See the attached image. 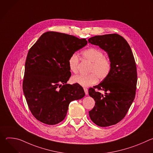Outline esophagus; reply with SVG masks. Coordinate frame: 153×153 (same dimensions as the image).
Masks as SVG:
<instances>
[{
  "mask_svg": "<svg viewBox=\"0 0 153 153\" xmlns=\"http://www.w3.org/2000/svg\"><path fill=\"white\" fill-rule=\"evenodd\" d=\"M83 90H84V91H85V94H86V95H88V89H87L86 88H84Z\"/></svg>",
  "mask_w": 153,
  "mask_h": 153,
  "instance_id": "esophagus-1",
  "label": "esophagus"
}]
</instances>
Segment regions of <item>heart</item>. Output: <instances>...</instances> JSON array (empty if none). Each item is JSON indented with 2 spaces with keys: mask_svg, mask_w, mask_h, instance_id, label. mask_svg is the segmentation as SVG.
<instances>
[{
  "mask_svg": "<svg viewBox=\"0 0 153 153\" xmlns=\"http://www.w3.org/2000/svg\"><path fill=\"white\" fill-rule=\"evenodd\" d=\"M83 59L91 62L88 74H79L73 77L74 82L82 86H89L95 84L99 79L103 80L108 77L111 70V62L103 53L96 48H89L82 52ZM79 57L76 53L72 54L68 59L70 70L74 73L78 72Z\"/></svg>",
  "mask_w": 153,
  "mask_h": 153,
  "instance_id": "heart-1",
  "label": "heart"
}]
</instances>
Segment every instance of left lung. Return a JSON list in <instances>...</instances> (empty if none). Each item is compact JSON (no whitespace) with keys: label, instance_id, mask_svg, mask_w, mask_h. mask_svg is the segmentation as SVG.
I'll use <instances>...</instances> for the list:
<instances>
[{"label":"left lung","instance_id":"left-lung-1","mask_svg":"<svg viewBox=\"0 0 153 153\" xmlns=\"http://www.w3.org/2000/svg\"><path fill=\"white\" fill-rule=\"evenodd\" d=\"M88 42L105 50L112 65L108 77L88 90L96 102L89 115L99 126L115 125L124 118L135 98L137 74L134 57L126 40L117 34L95 36ZM98 91H104L105 94Z\"/></svg>","mask_w":153,"mask_h":153}]
</instances>
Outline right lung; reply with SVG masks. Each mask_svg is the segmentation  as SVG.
Wrapping results in <instances>:
<instances>
[{
  "label": "right lung",
  "mask_w": 153,
  "mask_h": 153,
  "mask_svg": "<svg viewBox=\"0 0 153 153\" xmlns=\"http://www.w3.org/2000/svg\"><path fill=\"white\" fill-rule=\"evenodd\" d=\"M86 44L85 39L48 31L30 49L23 91L30 111L40 122L51 125L59 123L66 116L70 103L85 96L79 84L67 83L71 76L70 56Z\"/></svg>",
  "instance_id": "obj_1"
}]
</instances>
